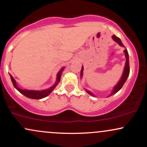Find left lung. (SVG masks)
Segmentation results:
<instances>
[{
  "label": "left lung",
  "mask_w": 147,
  "mask_h": 147,
  "mask_svg": "<svg viewBox=\"0 0 147 147\" xmlns=\"http://www.w3.org/2000/svg\"><path fill=\"white\" fill-rule=\"evenodd\" d=\"M113 39L115 41L117 42V43L119 44L120 46H122V47H124V45H123V43H122V41H121L120 38H118L115 36V35H113V36H112ZM124 52L125 53V57H126V64H125V66H124V72H123V74H122V77H121V79H119V82L116 84L115 86L114 87L113 90L112 92H111V95H114V94H115L116 92H117L118 91L120 90L121 88H122L123 85H124V83L126 82V79L128 78V76L129 75V72H130V67H129V53H128V51L127 50H124ZM83 70H84V67L82 66V70H81V77H82V76H83ZM86 91L88 92V93L89 94V95H92V96H95L93 95V94L92 93V92H90L89 90H86Z\"/></svg>",
  "instance_id": "8db88e82"
}]
</instances>
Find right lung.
I'll use <instances>...</instances> for the list:
<instances>
[{
  "mask_svg": "<svg viewBox=\"0 0 147 147\" xmlns=\"http://www.w3.org/2000/svg\"><path fill=\"white\" fill-rule=\"evenodd\" d=\"M64 68H62L60 70V71L57 74V82L56 83L54 84L52 87L46 89V90H23V89H21L20 88H18L16 85V82L15 81V79L13 78V77L10 75V77H11V80L12 82L13 85L15 88L18 91H19L21 94H23V95H25V97H28L30 99H40L42 98H44V97H47V96L50 95V93L52 92V90L55 88V87L57 86V84L59 83L60 79H61V73L63 72Z\"/></svg>",
  "mask_w": 147,
  "mask_h": 147,
  "instance_id": "right-lung-1",
  "label": "right lung"
}]
</instances>
